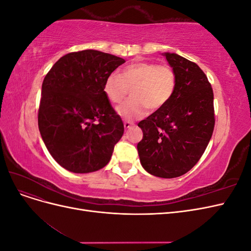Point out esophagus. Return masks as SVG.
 <instances>
[{"mask_svg": "<svg viewBox=\"0 0 251 251\" xmlns=\"http://www.w3.org/2000/svg\"><path fill=\"white\" fill-rule=\"evenodd\" d=\"M124 126H125V128H130V127H132L134 126V124L131 123V121H125Z\"/></svg>", "mask_w": 251, "mask_h": 251, "instance_id": "esophagus-1", "label": "esophagus"}]
</instances>
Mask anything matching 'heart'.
Listing matches in <instances>:
<instances>
[{
	"instance_id": "b5f03b06",
	"label": "heart",
	"mask_w": 251,
	"mask_h": 251,
	"mask_svg": "<svg viewBox=\"0 0 251 251\" xmlns=\"http://www.w3.org/2000/svg\"><path fill=\"white\" fill-rule=\"evenodd\" d=\"M177 75L168 64L138 60L126 66L120 74H110L103 91L113 103H120L132 89V98L118 107L117 112L126 120L143 116L147 108H163L176 92Z\"/></svg>"
}]
</instances>
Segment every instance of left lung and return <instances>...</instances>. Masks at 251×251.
I'll return each instance as SVG.
<instances>
[{"instance_id": "obj_1", "label": "left lung", "mask_w": 251, "mask_h": 251, "mask_svg": "<svg viewBox=\"0 0 251 251\" xmlns=\"http://www.w3.org/2000/svg\"><path fill=\"white\" fill-rule=\"evenodd\" d=\"M177 75V88L163 108L141 120L137 144L141 165L160 178H176L200 160L215 127L214 92L200 67L176 53L163 54Z\"/></svg>"}]
</instances>
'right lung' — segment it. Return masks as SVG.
<instances>
[{"label": "right lung", "mask_w": 251, "mask_h": 251, "mask_svg": "<svg viewBox=\"0 0 251 251\" xmlns=\"http://www.w3.org/2000/svg\"><path fill=\"white\" fill-rule=\"evenodd\" d=\"M126 63L97 50L60 57L44 78L39 128L54 160L72 173L102 169L123 137L124 123L104 94V81Z\"/></svg>", "instance_id": "right-lung-1"}]
</instances>
